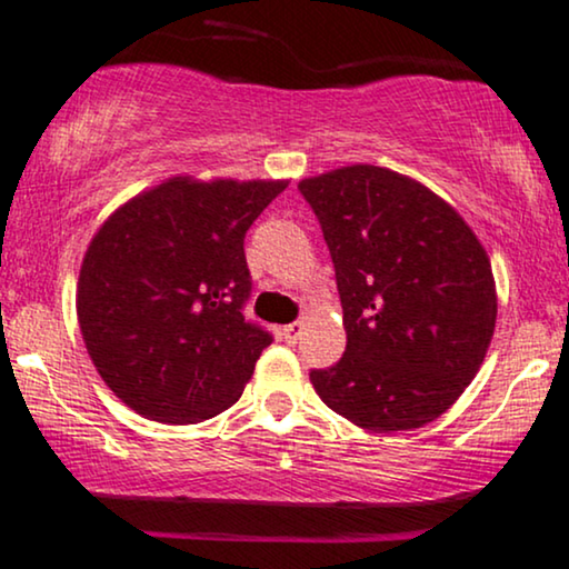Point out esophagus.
<instances>
[{"label":"esophagus","instance_id":"obj_1","mask_svg":"<svg viewBox=\"0 0 569 569\" xmlns=\"http://www.w3.org/2000/svg\"><path fill=\"white\" fill-rule=\"evenodd\" d=\"M283 336H286V341H289V343L301 341V336H305V322H291V326H286Z\"/></svg>","mask_w":569,"mask_h":569}]
</instances>
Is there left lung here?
Returning a JSON list of instances; mask_svg holds the SVG:
<instances>
[{
	"instance_id": "1",
	"label": "left lung",
	"mask_w": 569,
	"mask_h": 569,
	"mask_svg": "<svg viewBox=\"0 0 569 569\" xmlns=\"http://www.w3.org/2000/svg\"><path fill=\"white\" fill-rule=\"evenodd\" d=\"M333 257L347 351L312 370L318 397L372 433L441 417L493 338L496 280L455 207L415 178L347 164L299 181Z\"/></svg>"
}]
</instances>
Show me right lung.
Segmentation results:
<instances>
[{"instance_id":"right-lung-1","label":"right lung","mask_w":569,"mask_h":569,"mask_svg":"<svg viewBox=\"0 0 569 569\" xmlns=\"http://www.w3.org/2000/svg\"><path fill=\"white\" fill-rule=\"evenodd\" d=\"M289 181L172 176L93 233L76 312L93 368L147 420H210L239 401L272 336L243 320V236Z\"/></svg>"}]
</instances>
